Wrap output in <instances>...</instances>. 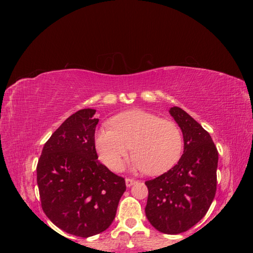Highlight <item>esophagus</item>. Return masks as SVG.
<instances>
[{
  "mask_svg": "<svg viewBox=\"0 0 253 253\" xmlns=\"http://www.w3.org/2000/svg\"><path fill=\"white\" fill-rule=\"evenodd\" d=\"M135 182H136V180H135V179H132V178H126V186L127 188H129V187H132Z\"/></svg>",
  "mask_w": 253,
  "mask_h": 253,
  "instance_id": "esophagus-1",
  "label": "esophagus"
}]
</instances>
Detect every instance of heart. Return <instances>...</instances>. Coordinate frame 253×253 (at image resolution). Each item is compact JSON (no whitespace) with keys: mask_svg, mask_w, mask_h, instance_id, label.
Wrapping results in <instances>:
<instances>
[{"mask_svg":"<svg viewBox=\"0 0 253 253\" xmlns=\"http://www.w3.org/2000/svg\"><path fill=\"white\" fill-rule=\"evenodd\" d=\"M110 126L99 127L94 145L101 162L120 171L131 149L133 169L158 175L170 170L182 152V137L177 126L142 110L122 112L111 119ZM131 147H129V144Z\"/></svg>","mask_w":253,"mask_h":253,"instance_id":"1","label":"heart"}]
</instances>
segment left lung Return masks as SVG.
<instances>
[{"label":"left lung","instance_id":"obj_1","mask_svg":"<svg viewBox=\"0 0 253 253\" xmlns=\"http://www.w3.org/2000/svg\"><path fill=\"white\" fill-rule=\"evenodd\" d=\"M181 129L183 153L172 169L145 181V216L159 232L178 234L198 223L216 192L218 153L210 134L182 109L169 111Z\"/></svg>","mask_w":253,"mask_h":253}]
</instances>
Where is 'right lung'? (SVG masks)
<instances>
[{
	"label": "right lung",
	"mask_w": 253,
	"mask_h": 253,
	"mask_svg": "<svg viewBox=\"0 0 253 253\" xmlns=\"http://www.w3.org/2000/svg\"><path fill=\"white\" fill-rule=\"evenodd\" d=\"M96 110L73 114L44 144L37 182L44 213L61 230L88 237L108 229L126 181L100 164L94 145Z\"/></svg>",
	"instance_id": "1"
}]
</instances>
